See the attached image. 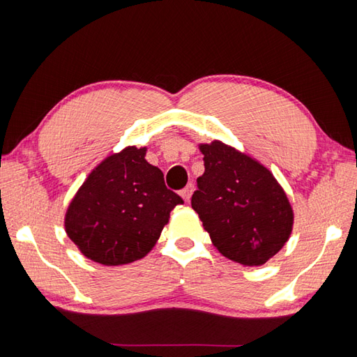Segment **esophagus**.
<instances>
[{"label": "esophagus", "instance_id": "obj_1", "mask_svg": "<svg viewBox=\"0 0 357 357\" xmlns=\"http://www.w3.org/2000/svg\"><path fill=\"white\" fill-rule=\"evenodd\" d=\"M193 192H195V185H193V184H188V185L184 188V190L181 192V196H183L185 202H190Z\"/></svg>", "mask_w": 357, "mask_h": 357}]
</instances>
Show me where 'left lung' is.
<instances>
[{
	"instance_id": "left-lung-1",
	"label": "left lung",
	"mask_w": 357,
	"mask_h": 357,
	"mask_svg": "<svg viewBox=\"0 0 357 357\" xmlns=\"http://www.w3.org/2000/svg\"><path fill=\"white\" fill-rule=\"evenodd\" d=\"M206 172L192 208L211 242L229 259L256 267L275 256L293 229V210L282 187L256 159L221 141L201 144Z\"/></svg>"
}]
</instances>
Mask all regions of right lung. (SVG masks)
<instances>
[{
	"label": "right lung",
	"instance_id": "1",
	"mask_svg": "<svg viewBox=\"0 0 357 357\" xmlns=\"http://www.w3.org/2000/svg\"><path fill=\"white\" fill-rule=\"evenodd\" d=\"M147 149L127 147L89 174L66 213V231L81 253L102 265H123L146 256L170 211L184 204L164 174L146 161Z\"/></svg>",
	"mask_w": 357,
	"mask_h": 357
}]
</instances>
